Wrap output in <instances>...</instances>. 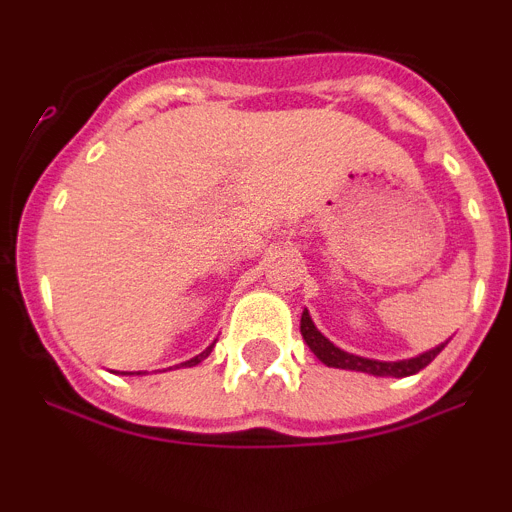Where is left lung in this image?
Wrapping results in <instances>:
<instances>
[{"instance_id": "1", "label": "left lung", "mask_w": 512, "mask_h": 512, "mask_svg": "<svg viewBox=\"0 0 512 512\" xmlns=\"http://www.w3.org/2000/svg\"><path fill=\"white\" fill-rule=\"evenodd\" d=\"M300 333L305 338V343L310 346V351L323 361L325 366H336V369H351V372H364L372 374V377H410V374H418L420 369L431 364L438 354L443 351L446 343L441 346L431 348V351H425V354L413 356V359H402V361H379V359H366V356H356L348 354L343 348H338L336 343L328 341V338L315 328L312 323L310 312L302 310V320H300Z\"/></svg>"}]
</instances>
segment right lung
<instances>
[{
    "instance_id": "1",
    "label": "right lung",
    "mask_w": 512,
    "mask_h": 512,
    "mask_svg": "<svg viewBox=\"0 0 512 512\" xmlns=\"http://www.w3.org/2000/svg\"><path fill=\"white\" fill-rule=\"evenodd\" d=\"M212 348H215V343H210V346H207L205 351H202V354H197V356H194V359H189V361H182V364H176V366H197V364H200V361H205L207 356H210V351H212ZM138 374H140V372H138Z\"/></svg>"
}]
</instances>
